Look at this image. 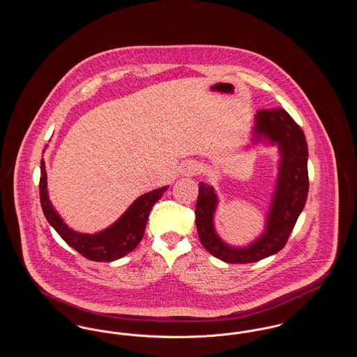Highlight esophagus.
<instances>
[{
	"mask_svg": "<svg viewBox=\"0 0 357 357\" xmlns=\"http://www.w3.org/2000/svg\"><path fill=\"white\" fill-rule=\"evenodd\" d=\"M199 171H201V165L198 162H195V160H187L181 167V172L183 175H186V176L197 175Z\"/></svg>",
	"mask_w": 357,
	"mask_h": 357,
	"instance_id": "34e87169",
	"label": "esophagus"
}]
</instances>
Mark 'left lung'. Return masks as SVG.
<instances>
[{
	"mask_svg": "<svg viewBox=\"0 0 357 357\" xmlns=\"http://www.w3.org/2000/svg\"><path fill=\"white\" fill-rule=\"evenodd\" d=\"M253 143L265 142L277 146L280 153L278 175L266 215L265 230L245 248L227 245L214 227L218 195L214 187L199 182L195 206L198 236L210 255L227 264H250L278 253L305 206L307 179V144L300 126L282 108L261 109L255 115Z\"/></svg>",
	"mask_w": 357,
	"mask_h": 357,
	"instance_id": "left-lung-1",
	"label": "left lung"
}]
</instances>
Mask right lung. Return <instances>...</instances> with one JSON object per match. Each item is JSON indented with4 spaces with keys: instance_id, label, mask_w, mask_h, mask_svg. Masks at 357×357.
<instances>
[{
    "instance_id": "add662e5",
    "label": "right lung",
    "mask_w": 357,
    "mask_h": 357,
    "mask_svg": "<svg viewBox=\"0 0 357 357\" xmlns=\"http://www.w3.org/2000/svg\"><path fill=\"white\" fill-rule=\"evenodd\" d=\"M167 188V186L159 187L140 195L118 221L102 231L95 234L79 233L69 227L51 204L47 190L45 162L44 159L41 160L40 201L47 221L70 248L85 258L96 262H111L119 259L135 249L144 236L146 225L153 204L162 198Z\"/></svg>"
}]
</instances>
